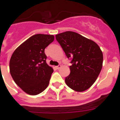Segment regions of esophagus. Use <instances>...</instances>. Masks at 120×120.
<instances>
[{
	"label": "esophagus",
	"instance_id": "esophagus-1",
	"mask_svg": "<svg viewBox=\"0 0 120 120\" xmlns=\"http://www.w3.org/2000/svg\"><path fill=\"white\" fill-rule=\"evenodd\" d=\"M61 67V65H60V64H59L58 66H56V68L57 69H59Z\"/></svg>",
	"mask_w": 120,
	"mask_h": 120
}]
</instances>
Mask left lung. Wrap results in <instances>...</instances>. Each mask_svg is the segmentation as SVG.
I'll return each instance as SVG.
<instances>
[{"label": "left lung", "instance_id": "obj_1", "mask_svg": "<svg viewBox=\"0 0 120 120\" xmlns=\"http://www.w3.org/2000/svg\"><path fill=\"white\" fill-rule=\"evenodd\" d=\"M56 39L71 60L70 74L65 77L66 84L76 91L88 90L95 82L102 68L103 58L99 46L71 31L56 35Z\"/></svg>", "mask_w": 120, "mask_h": 120}]
</instances>
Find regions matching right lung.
<instances>
[{"label": "right lung", "mask_w": 120, "mask_h": 120, "mask_svg": "<svg viewBox=\"0 0 120 120\" xmlns=\"http://www.w3.org/2000/svg\"><path fill=\"white\" fill-rule=\"evenodd\" d=\"M53 40V35H34L18 47L11 56V75L27 94L37 95L48 86L53 70L46 63L44 49Z\"/></svg>", "instance_id": "1"}]
</instances>
